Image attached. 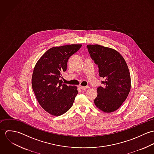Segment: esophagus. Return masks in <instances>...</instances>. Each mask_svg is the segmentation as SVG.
I'll use <instances>...</instances> for the list:
<instances>
[{
  "instance_id": "34e87169",
  "label": "esophagus",
  "mask_w": 154,
  "mask_h": 154,
  "mask_svg": "<svg viewBox=\"0 0 154 154\" xmlns=\"http://www.w3.org/2000/svg\"><path fill=\"white\" fill-rule=\"evenodd\" d=\"M79 88H81V89H87V88H89L88 86H87V87H83V86L79 85Z\"/></svg>"
}]
</instances>
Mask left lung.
I'll list each match as a JSON object with an SVG mask.
<instances>
[{"instance_id": "8db88e82", "label": "left lung", "mask_w": 154, "mask_h": 154, "mask_svg": "<svg viewBox=\"0 0 154 154\" xmlns=\"http://www.w3.org/2000/svg\"><path fill=\"white\" fill-rule=\"evenodd\" d=\"M92 59L99 68L104 87L97 88L94 100L96 107L104 112L117 110L127 98L131 79L128 65L123 56L116 50L98 44L87 45Z\"/></svg>"}]
</instances>
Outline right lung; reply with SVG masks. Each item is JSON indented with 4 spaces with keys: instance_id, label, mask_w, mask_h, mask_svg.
Here are the masks:
<instances>
[{
    "instance_id": "1",
    "label": "right lung",
    "mask_w": 154,
    "mask_h": 154,
    "mask_svg": "<svg viewBox=\"0 0 154 154\" xmlns=\"http://www.w3.org/2000/svg\"><path fill=\"white\" fill-rule=\"evenodd\" d=\"M82 44L53 47L40 58L34 67L31 84L40 105L49 114L59 116L69 110L78 94L76 86L62 84L59 78L65 72L69 58Z\"/></svg>"
}]
</instances>
